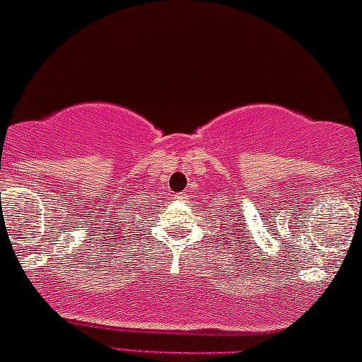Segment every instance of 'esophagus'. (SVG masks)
<instances>
[{
  "label": "esophagus",
  "mask_w": 362,
  "mask_h": 362,
  "mask_svg": "<svg viewBox=\"0 0 362 362\" xmlns=\"http://www.w3.org/2000/svg\"><path fill=\"white\" fill-rule=\"evenodd\" d=\"M186 199H187V194H185V192H176V194H175V201L185 202Z\"/></svg>",
  "instance_id": "esophagus-1"
}]
</instances>
